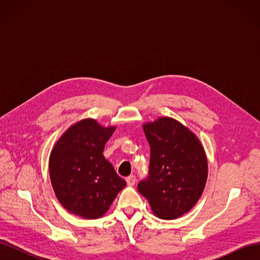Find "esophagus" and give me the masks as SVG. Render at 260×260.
Wrapping results in <instances>:
<instances>
[{
	"mask_svg": "<svg viewBox=\"0 0 260 260\" xmlns=\"http://www.w3.org/2000/svg\"><path fill=\"white\" fill-rule=\"evenodd\" d=\"M125 181H127V184H128L129 186H133V185L136 184V181H137V179H136V176L131 175V176L127 177V179H125Z\"/></svg>",
	"mask_w": 260,
	"mask_h": 260,
	"instance_id": "1",
	"label": "esophagus"
}]
</instances>
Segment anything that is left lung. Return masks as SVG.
<instances>
[{"mask_svg":"<svg viewBox=\"0 0 260 260\" xmlns=\"http://www.w3.org/2000/svg\"><path fill=\"white\" fill-rule=\"evenodd\" d=\"M151 147L148 176L138 191L160 219H176L191 210L205 188V151L192 131L169 117L143 125Z\"/></svg>","mask_w":260,"mask_h":260,"instance_id":"obj_1","label":"left lung"}]
</instances>
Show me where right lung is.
I'll return each mask as SVG.
<instances>
[{
	"label": "right lung",
	"mask_w": 260,
	"mask_h": 260,
	"mask_svg": "<svg viewBox=\"0 0 260 260\" xmlns=\"http://www.w3.org/2000/svg\"><path fill=\"white\" fill-rule=\"evenodd\" d=\"M115 127L94 119L72 125L53 147L49 168L53 190L69 212L86 219L103 216L127 185L103 155Z\"/></svg>",
	"instance_id": "1"
}]
</instances>
